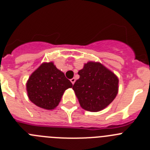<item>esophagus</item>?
Returning <instances> with one entry per match:
<instances>
[{"instance_id":"obj_1","label":"esophagus","mask_w":150,"mask_h":150,"mask_svg":"<svg viewBox=\"0 0 150 150\" xmlns=\"http://www.w3.org/2000/svg\"><path fill=\"white\" fill-rule=\"evenodd\" d=\"M75 81H76V79H75V78H72V79H71V82L72 83V84H74Z\"/></svg>"}]
</instances>
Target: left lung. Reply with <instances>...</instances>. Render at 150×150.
I'll return each instance as SVG.
<instances>
[{"label":"left lung","instance_id":"obj_1","mask_svg":"<svg viewBox=\"0 0 150 150\" xmlns=\"http://www.w3.org/2000/svg\"><path fill=\"white\" fill-rule=\"evenodd\" d=\"M73 86L79 104L86 110L98 112L114 100L118 93L117 76L104 65L89 62L78 72Z\"/></svg>","mask_w":150,"mask_h":150}]
</instances>
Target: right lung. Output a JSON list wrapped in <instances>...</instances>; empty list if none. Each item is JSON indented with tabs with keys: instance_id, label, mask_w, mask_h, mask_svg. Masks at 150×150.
Masks as SVG:
<instances>
[{
	"instance_id": "obj_1",
	"label": "right lung",
	"mask_w": 150,
	"mask_h": 150,
	"mask_svg": "<svg viewBox=\"0 0 150 150\" xmlns=\"http://www.w3.org/2000/svg\"><path fill=\"white\" fill-rule=\"evenodd\" d=\"M26 86L30 101L43 109L52 110L59 105L64 91L73 85L50 62L42 64L30 75Z\"/></svg>"
}]
</instances>
